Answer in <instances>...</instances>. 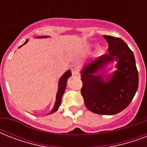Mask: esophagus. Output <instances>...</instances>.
Wrapping results in <instances>:
<instances>
[{"label": "esophagus", "instance_id": "obj_1", "mask_svg": "<svg viewBox=\"0 0 147 147\" xmlns=\"http://www.w3.org/2000/svg\"><path fill=\"white\" fill-rule=\"evenodd\" d=\"M71 69V73L73 74L74 76H77V75H78V69L77 65H72Z\"/></svg>", "mask_w": 147, "mask_h": 147}]
</instances>
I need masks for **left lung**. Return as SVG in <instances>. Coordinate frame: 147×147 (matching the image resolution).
I'll use <instances>...</instances> for the list:
<instances>
[{
  "instance_id": "8db88e82",
  "label": "left lung",
  "mask_w": 147,
  "mask_h": 147,
  "mask_svg": "<svg viewBox=\"0 0 147 147\" xmlns=\"http://www.w3.org/2000/svg\"><path fill=\"white\" fill-rule=\"evenodd\" d=\"M108 53L91 60L81 71V93L88 109L104 115L118 114L130 105L138 88L139 76L134 53L122 39L104 35ZM117 62L110 76L99 74L107 64ZM104 78H105L104 80Z\"/></svg>"
}]
</instances>
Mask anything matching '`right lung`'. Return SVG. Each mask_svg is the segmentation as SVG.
I'll return each instance as SVG.
<instances>
[{
    "mask_svg": "<svg viewBox=\"0 0 147 147\" xmlns=\"http://www.w3.org/2000/svg\"><path fill=\"white\" fill-rule=\"evenodd\" d=\"M49 37V36H37L36 38H47ZM28 40H26V42H24V44H26V42H28ZM22 45V46H23ZM22 46H20V47H21ZM19 47V48H20ZM71 76V72L70 70H68L67 71H65L64 74H63V76L60 78L59 81V88H58V91H57V94H56V100H55V105H54V107H53V110L51 111L49 113V114H53L54 112H55L59 109V107L60 105H61V102H62V95L64 94L65 90L66 88V82L67 80H68V78Z\"/></svg>",
    "mask_w": 147,
    "mask_h": 147,
    "instance_id": "add662e5",
    "label": "right lung"
}]
</instances>
